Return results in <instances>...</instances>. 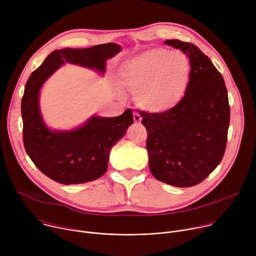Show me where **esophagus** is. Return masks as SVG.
Wrapping results in <instances>:
<instances>
[{
  "mask_svg": "<svg viewBox=\"0 0 256 256\" xmlns=\"http://www.w3.org/2000/svg\"><path fill=\"white\" fill-rule=\"evenodd\" d=\"M134 124H140V122H142V118L138 114H134Z\"/></svg>",
  "mask_w": 256,
  "mask_h": 256,
  "instance_id": "1",
  "label": "esophagus"
}]
</instances>
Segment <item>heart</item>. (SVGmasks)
<instances>
[{
	"label": "heart",
	"mask_w": 256,
	"mask_h": 256,
	"mask_svg": "<svg viewBox=\"0 0 256 256\" xmlns=\"http://www.w3.org/2000/svg\"><path fill=\"white\" fill-rule=\"evenodd\" d=\"M118 75L126 88L136 91V100L140 107L161 114L171 112L186 98L192 66L181 52L152 48L124 62Z\"/></svg>",
	"instance_id": "obj_1"
}]
</instances>
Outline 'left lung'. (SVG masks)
I'll list each match as a JSON object with an SVG mask.
<instances>
[{
  "instance_id": "1",
  "label": "left lung",
  "mask_w": 256,
  "mask_h": 256,
  "mask_svg": "<svg viewBox=\"0 0 256 256\" xmlns=\"http://www.w3.org/2000/svg\"><path fill=\"white\" fill-rule=\"evenodd\" d=\"M192 66L186 98L161 114L140 112L147 130L149 168L159 181L190 188L204 180L220 164L226 150L230 124L228 92L221 72L194 44L169 40Z\"/></svg>"
}]
</instances>
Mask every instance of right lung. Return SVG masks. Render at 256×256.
<instances>
[{
    "mask_svg": "<svg viewBox=\"0 0 256 256\" xmlns=\"http://www.w3.org/2000/svg\"><path fill=\"white\" fill-rule=\"evenodd\" d=\"M122 50L116 44L89 48H64L52 52L30 75L21 101L23 142L26 153L44 175L58 184H86L107 170L112 148L134 124L132 112L120 116H92L72 130H52L42 120L40 91L44 82L64 62L105 72L106 60Z\"/></svg>",
    "mask_w": 256,
    "mask_h": 256,
    "instance_id": "add662e5",
    "label": "right lung"
}]
</instances>
